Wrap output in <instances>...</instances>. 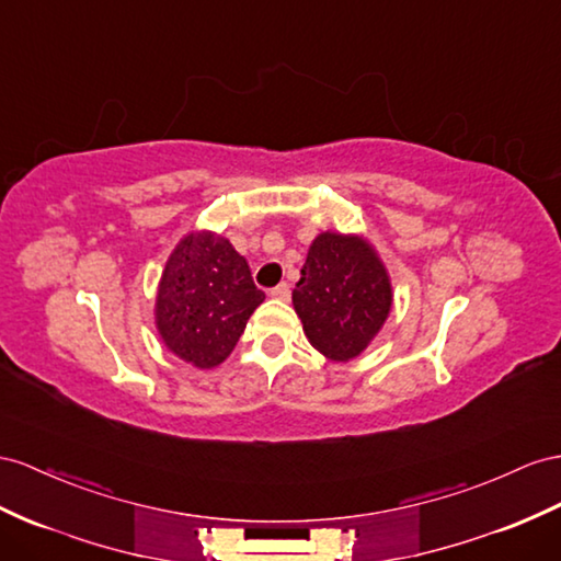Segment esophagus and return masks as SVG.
I'll list each match as a JSON object with an SVG mask.
<instances>
[{
    "instance_id": "34e87169",
    "label": "esophagus",
    "mask_w": 561,
    "mask_h": 561,
    "mask_svg": "<svg viewBox=\"0 0 561 561\" xmlns=\"http://www.w3.org/2000/svg\"><path fill=\"white\" fill-rule=\"evenodd\" d=\"M270 296H272V298H279V300H289L291 286L286 284V282H282L279 286H275V289H270Z\"/></svg>"
}]
</instances>
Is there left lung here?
I'll use <instances>...</instances> for the list:
<instances>
[{"mask_svg":"<svg viewBox=\"0 0 561 561\" xmlns=\"http://www.w3.org/2000/svg\"><path fill=\"white\" fill-rule=\"evenodd\" d=\"M291 298L312 348L334 363H348L381 332L393 286L365 237L322 232L310 243Z\"/></svg>","mask_w":561,"mask_h":561,"instance_id":"8db88e82","label":"left lung"}]
</instances>
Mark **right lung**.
Listing matches in <instances>:
<instances>
[{"label": "right lung", "instance_id": "right-lung-1", "mask_svg": "<svg viewBox=\"0 0 561 561\" xmlns=\"http://www.w3.org/2000/svg\"><path fill=\"white\" fill-rule=\"evenodd\" d=\"M265 300L247 257L229 239L194 229L172 249L156 291V329L165 348L198 369L225 363Z\"/></svg>", "mask_w": 561, "mask_h": 561}]
</instances>
